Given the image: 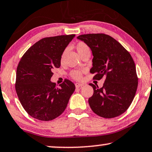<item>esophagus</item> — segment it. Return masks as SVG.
Here are the masks:
<instances>
[{
	"label": "esophagus",
	"mask_w": 152,
	"mask_h": 152,
	"mask_svg": "<svg viewBox=\"0 0 152 152\" xmlns=\"http://www.w3.org/2000/svg\"><path fill=\"white\" fill-rule=\"evenodd\" d=\"M75 86H76V88H80V87L83 86V84H82V83H76L75 84Z\"/></svg>",
	"instance_id": "obj_1"
}]
</instances>
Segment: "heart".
<instances>
[{"mask_svg": "<svg viewBox=\"0 0 152 152\" xmlns=\"http://www.w3.org/2000/svg\"><path fill=\"white\" fill-rule=\"evenodd\" d=\"M76 49L78 53V54L80 56V57L84 54L87 53H90L91 50L90 48L86 43L84 42H78L77 44H76ZM66 53V50H64L63 52L62 53L61 56H60V62H62L65 57ZM83 71V70H73L70 72L71 77L74 78L75 80H80L82 78V74Z\"/></svg>", "mask_w": 152, "mask_h": 152, "instance_id": "b5f03b06", "label": "heart"}]
</instances>
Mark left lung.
<instances>
[{
	"instance_id": "left-lung-1",
	"label": "left lung",
	"mask_w": 152,
	"mask_h": 152,
	"mask_svg": "<svg viewBox=\"0 0 152 152\" xmlns=\"http://www.w3.org/2000/svg\"><path fill=\"white\" fill-rule=\"evenodd\" d=\"M91 48L94 58L91 74L93 79L105 77L102 88L90 83L94 93L88 102L93 112L104 118L124 113L132 103L138 80L135 62L129 52L114 38L104 33L78 37Z\"/></svg>"
}]
</instances>
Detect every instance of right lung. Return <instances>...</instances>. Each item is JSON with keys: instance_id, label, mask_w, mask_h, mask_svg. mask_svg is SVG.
Here are the masks:
<instances>
[{"instance_id": "1", "label": "right lung", "mask_w": 152, "mask_h": 152, "mask_svg": "<svg viewBox=\"0 0 152 152\" xmlns=\"http://www.w3.org/2000/svg\"><path fill=\"white\" fill-rule=\"evenodd\" d=\"M74 35L44 37L22 56L17 69L15 90L30 116L42 121L56 119L64 112L75 90L71 80L56 86L50 81L53 68L60 66V56Z\"/></svg>"}]
</instances>
